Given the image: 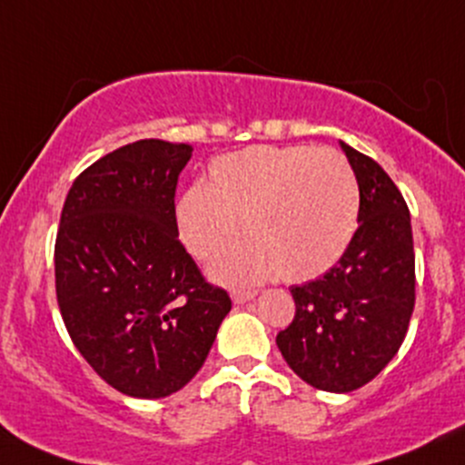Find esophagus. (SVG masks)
<instances>
[{
  "mask_svg": "<svg viewBox=\"0 0 465 465\" xmlns=\"http://www.w3.org/2000/svg\"><path fill=\"white\" fill-rule=\"evenodd\" d=\"M253 295H256V291H252V289H233V291H232L233 304H244V302H249V300H253Z\"/></svg>",
  "mask_w": 465,
  "mask_h": 465,
  "instance_id": "obj_1",
  "label": "esophagus"
}]
</instances>
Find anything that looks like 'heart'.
Returning <instances> with one entry per match:
<instances>
[{"instance_id": "obj_1", "label": "heart", "mask_w": 465, "mask_h": 465, "mask_svg": "<svg viewBox=\"0 0 465 465\" xmlns=\"http://www.w3.org/2000/svg\"><path fill=\"white\" fill-rule=\"evenodd\" d=\"M223 282L242 284L278 273L307 282L344 256L360 218L351 165L313 145H252L213 158L209 183H193L176 203V227L187 252L212 260Z\"/></svg>"}]
</instances>
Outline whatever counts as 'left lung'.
I'll use <instances>...</instances> for the list:
<instances>
[{"label": "left lung", "instance_id": "left-lung-1", "mask_svg": "<svg viewBox=\"0 0 465 465\" xmlns=\"http://www.w3.org/2000/svg\"><path fill=\"white\" fill-rule=\"evenodd\" d=\"M360 187V227L322 278L291 287L293 322L275 344L313 389L351 392L400 351L415 309L411 212L371 156L340 143Z\"/></svg>", "mask_w": 465, "mask_h": 465}]
</instances>
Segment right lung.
Instances as JSON below:
<instances>
[{
	"mask_svg": "<svg viewBox=\"0 0 465 465\" xmlns=\"http://www.w3.org/2000/svg\"><path fill=\"white\" fill-rule=\"evenodd\" d=\"M192 145L143 139L74 178L54 242V287L76 351L139 400L181 391L232 311L178 241L176 183Z\"/></svg>",
	"mask_w": 465,
	"mask_h": 465,
	"instance_id": "right-lung-1",
	"label": "right lung"
}]
</instances>
